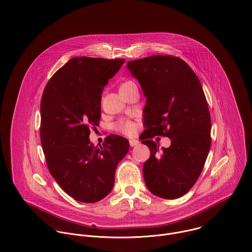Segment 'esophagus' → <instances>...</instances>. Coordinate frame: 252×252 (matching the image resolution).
Here are the masks:
<instances>
[{"instance_id": "34e87169", "label": "esophagus", "mask_w": 252, "mask_h": 252, "mask_svg": "<svg viewBox=\"0 0 252 252\" xmlns=\"http://www.w3.org/2000/svg\"><path fill=\"white\" fill-rule=\"evenodd\" d=\"M139 144V141L138 140H135V139H130L129 140V145L131 147H134V146H137Z\"/></svg>"}]
</instances>
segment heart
Wrapping results in <instances>:
<instances>
[{"mask_svg":"<svg viewBox=\"0 0 252 252\" xmlns=\"http://www.w3.org/2000/svg\"><path fill=\"white\" fill-rule=\"evenodd\" d=\"M134 85L135 84L132 81H126L121 85V88H126L129 86H134ZM118 128L126 134H132L135 131V125L129 121H121L118 124Z\"/></svg>","mask_w":252,"mask_h":252,"instance_id":"1","label":"heart"}]
</instances>
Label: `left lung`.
<instances>
[{
    "instance_id": "8db88e82",
    "label": "left lung",
    "mask_w": 252,
    "mask_h": 252,
    "mask_svg": "<svg viewBox=\"0 0 252 252\" xmlns=\"http://www.w3.org/2000/svg\"><path fill=\"white\" fill-rule=\"evenodd\" d=\"M146 98L142 143L151 154L143 178L154 195L176 199L185 195L201 174L211 147V119L202 85L183 60L151 56L126 63ZM164 135L171 146L159 148L151 138Z\"/></svg>"
}]
</instances>
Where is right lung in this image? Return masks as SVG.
I'll return each instance as SVG.
<instances>
[{"instance_id":"1","label":"right lung","mask_w":252,"mask_h":252,"mask_svg":"<svg viewBox=\"0 0 252 252\" xmlns=\"http://www.w3.org/2000/svg\"><path fill=\"white\" fill-rule=\"evenodd\" d=\"M125 59L74 57L47 83L41 100L40 136L50 174L69 196L94 203L113 189L118 164L129 149L112 134L99 147L89 139L101 118V95Z\"/></svg>"}]
</instances>
